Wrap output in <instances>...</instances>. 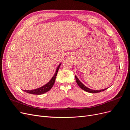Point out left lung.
<instances>
[{
	"instance_id": "left-lung-1",
	"label": "left lung",
	"mask_w": 130,
	"mask_h": 130,
	"mask_svg": "<svg viewBox=\"0 0 130 130\" xmlns=\"http://www.w3.org/2000/svg\"><path fill=\"white\" fill-rule=\"evenodd\" d=\"M75 79H76V83L77 84V85H78L79 87L82 89L83 90H84L86 92H87L89 93H99V92H103L104 90L107 89L108 88H105L104 89H101V90H92V89H90L88 88H87V87H86V86L83 84H82L81 82L80 81V80L78 79V78L76 77V76H75Z\"/></svg>"
}]
</instances>
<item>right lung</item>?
I'll return each mask as SVG.
<instances>
[{
  "label": "right lung",
  "mask_w": 130,
  "mask_h": 130,
  "mask_svg": "<svg viewBox=\"0 0 130 130\" xmlns=\"http://www.w3.org/2000/svg\"><path fill=\"white\" fill-rule=\"evenodd\" d=\"M61 64V63L59 64L58 67L56 69V72H55V73L54 75L53 76L52 79L50 80V81L49 82H48V83H47L46 85L42 86V87H41L40 88H37V89H35L34 90H24V92L30 93V94H35V95H41V94H43L47 92H48L49 90H50V89L53 87V86L55 83V81L56 77L57 75L58 70L59 69V68H60Z\"/></svg>",
  "instance_id": "obj_1"
}]
</instances>
